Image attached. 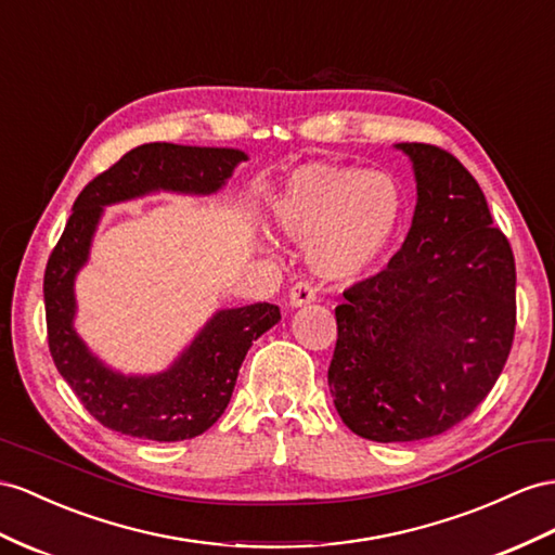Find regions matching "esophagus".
Wrapping results in <instances>:
<instances>
[{
  "label": "esophagus",
  "mask_w": 555,
  "mask_h": 555,
  "mask_svg": "<svg viewBox=\"0 0 555 555\" xmlns=\"http://www.w3.org/2000/svg\"><path fill=\"white\" fill-rule=\"evenodd\" d=\"M314 300H317V288H314V283L307 281V279L297 281L295 286L291 288V293H288L291 307H302V305H309V302H314Z\"/></svg>",
  "instance_id": "esophagus-1"
}]
</instances>
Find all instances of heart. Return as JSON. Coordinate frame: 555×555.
Wrapping results in <instances>:
<instances>
[{"label": "heart", "instance_id": "1", "mask_svg": "<svg viewBox=\"0 0 555 555\" xmlns=\"http://www.w3.org/2000/svg\"><path fill=\"white\" fill-rule=\"evenodd\" d=\"M272 216L283 234L309 241V262L319 274L351 279L391 246L403 202L385 173L314 162L295 168L283 182Z\"/></svg>", "mask_w": 555, "mask_h": 555}]
</instances>
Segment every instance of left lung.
<instances>
[{
  "instance_id": "8db88e82",
  "label": "left lung",
  "mask_w": 555,
  "mask_h": 555,
  "mask_svg": "<svg viewBox=\"0 0 555 555\" xmlns=\"http://www.w3.org/2000/svg\"><path fill=\"white\" fill-rule=\"evenodd\" d=\"M413 159L417 206L401 250L335 307L328 385L339 417L377 443L452 429L486 401L516 333V260L486 194L448 150Z\"/></svg>"
}]
</instances>
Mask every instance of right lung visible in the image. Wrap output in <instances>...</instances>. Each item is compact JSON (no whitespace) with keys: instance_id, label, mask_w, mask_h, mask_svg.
Returning a JSON list of instances; mask_svg holds the SVG:
<instances>
[{"instance_id":"right-lung-1","label":"right lung","mask_w":555,"mask_h":555,"mask_svg":"<svg viewBox=\"0 0 555 555\" xmlns=\"http://www.w3.org/2000/svg\"><path fill=\"white\" fill-rule=\"evenodd\" d=\"M246 154L224 147H184L147 142L98 173L73 206L65 232L44 272L47 335L51 359L81 405L112 431L133 438L188 440L220 420L246 353L281 319L276 305L222 309L196 335L170 371L154 377L112 373L83 347L73 328L75 276L89 258L103 206L154 190L210 194L220 190Z\"/></svg>"}]
</instances>
